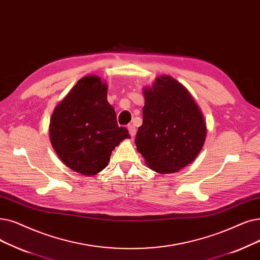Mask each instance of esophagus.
Instances as JSON below:
<instances>
[{
    "mask_svg": "<svg viewBox=\"0 0 260 260\" xmlns=\"http://www.w3.org/2000/svg\"><path fill=\"white\" fill-rule=\"evenodd\" d=\"M127 129H128L132 137H134L135 135H136V127H135V125H133V124H129V125L127 126Z\"/></svg>",
    "mask_w": 260,
    "mask_h": 260,
    "instance_id": "1",
    "label": "esophagus"
}]
</instances>
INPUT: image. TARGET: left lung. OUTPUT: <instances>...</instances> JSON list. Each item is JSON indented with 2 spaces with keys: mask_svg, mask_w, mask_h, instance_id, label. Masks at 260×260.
Returning a JSON list of instances; mask_svg holds the SVG:
<instances>
[{
  "mask_svg": "<svg viewBox=\"0 0 260 260\" xmlns=\"http://www.w3.org/2000/svg\"><path fill=\"white\" fill-rule=\"evenodd\" d=\"M143 122L135 143L146 165L158 173H173L194 160L204 144L206 125L187 89L160 76L144 90Z\"/></svg>",
  "mask_w": 260,
  "mask_h": 260,
  "instance_id": "1",
  "label": "left lung"
}]
</instances>
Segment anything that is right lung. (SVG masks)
Returning <instances> with one entry per match:
<instances>
[{
  "mask_svg": "<svg viewBox=\"0 0 260 260\" xmlns=\"http://www.w3.org/2000/svg\"><path fill=\"white\" fill-rule=\"evenodd\" d=\"M131 135L118 125L107 102V86L98 76H86L55 108L50 138L61 161L73 171L94 175L108 165L111 152Z\"/></svg>",
  "mask_w": 260,
  "mask_h": 260,
  "instance_id": "add662e5",
  "label": "right lung"
}]
</instances>
